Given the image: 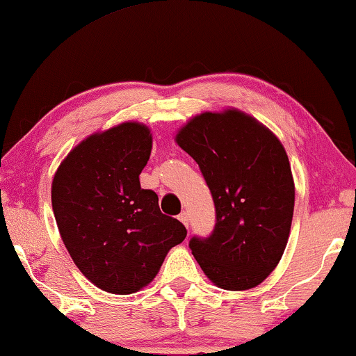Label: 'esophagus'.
<instances>
[{"label":"esophagus","mask_w":356,"mask_h":356,"mask_svg":"<svg viewBox=\"0 0 356 356\" xmlns=\"http://www.w3.org/2000/svg\"><path fill=\"white\" fill-rule=\"evenodd\" d=\"M178 219H179V221L183 222V225H185V226L188 227V222H190V216H188V213H186V211H181V213H179Z\"/></svg>","instance_id":"34e87169"}]
</instances>
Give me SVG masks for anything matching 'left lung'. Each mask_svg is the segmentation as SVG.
<instances>
[{"mask_svg": "<svg viewBox=\"0 0 356 356\" xmlns=\"http://www.w3.org/2000/svg\"><path fill=\"white\" fill-rule=\"evenodd\" d=\"M175 140L198 163L216 208L211 234L190 239L193 256L218 287H256L291 232L296 188L282 143L236 108L193 117Z\"/></svg>", "mask_w": 356, "mask_h": 356, "instance_id": "obj_1", "label": "left lung"}]
</instances>
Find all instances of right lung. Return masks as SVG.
Here are the masks:
<instances>
[{"label": "right lung", "mask_w": 356, "mask_h": 356, "mask_svg": "<svg viewBox=\"0 0 356 356\" xmlns=\"http://www.w3.org/2000/svg\"><path fill=\"white\" fill-rule=\"evenodd\" d=\"M152 153L147 125L124 122L82 140L52 179L57 227L79 270L105 292L134 293L155 279L186 227L140 186Z\"/></svg>", "instance_id": "obj_1"}]
</instances>
